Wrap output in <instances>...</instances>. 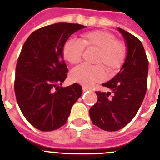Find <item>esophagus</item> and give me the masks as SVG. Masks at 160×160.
Here are the masks:
<instances>
[{"mask_svg": "<svg viewBox=\"0 0 160 160\" xmlns=\"http://www.w3.org/2000/svg\"><path fill=\"white\" fill-rule=\"evenodd\" d=\"M82 89H83V91H84V92L88 91V90H90V89H89V88H88V87H86V86H83Z\"/></svg>", "mask_w": 160, "mask_h": 160, "instance_id": "1", "label": "esophagus"}]
</instances>
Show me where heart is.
<instances>
[{
    "mask_svg": "<svg viewBox=\"0 0 160 160\" xmlns=\"http://www.w3.org/2000/svg\"><path fill=\"white\" fill-rule=\"evenodd\" d=\"M84 48L95 49V66L81 64L71 71V81L85 86H90L104 80V68L110 72L118 71L122 66L127 57V49L116 37L107 31L96 30L83 33L80 40L69 38L62 48L64 59L71 64H76L81 60Z\"/></svg>",
    "mask_w": 160,
    "mask_h": 160,
    "instance_id": "1",
    "label": "heart"
}]
</instances>
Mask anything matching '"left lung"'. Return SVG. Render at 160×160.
I'll return each mask as SVG.
<instances>
[{"mask_svg": "<svg viewBox=\"0 0 160 160\" xmlns=\"http://www.w3.org/2000/svg\"><path fill=\"white\" fill-rule=\"evenodd\" d=\"M127 57L120 71L102 85L111 92H96L98 101L89 109L92 122L107 132H116L134 118L145 98L147 89L149 62L140 40L122 28Z\"/></svg>", "mask_w": 160, "mask_h": 160, "instance_id": "8db88e82", "label": "left lung"}]
</instances>
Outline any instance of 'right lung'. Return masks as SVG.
I'll return each mask as SVG.
<instances>
[{"label":"right lung","mask_w":160,"mask_h":160,"mask_svg":"<svg viewBox=\"0 0 160 160\" xmlns=\"http://www.w3.org/2000/svg\"><path fill=\"white\" fill-rule=\"evenodd\" d=\"M84 28L69 23L45 26L31 33L22 48L15 71L16 100L27 121L42 132L64 125L82 94L77 83L65 88L60 85L68 72L63 45L71 34Z\"/></svg>","instance_id":"1"}]
</instances>
